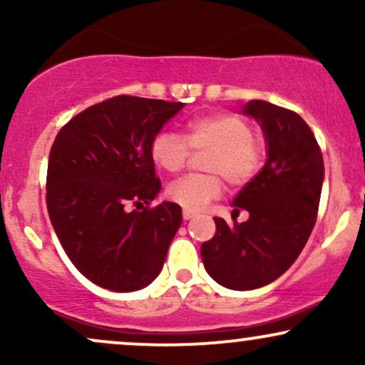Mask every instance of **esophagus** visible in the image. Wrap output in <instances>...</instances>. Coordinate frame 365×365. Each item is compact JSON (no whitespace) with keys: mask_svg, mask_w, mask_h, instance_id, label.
<instances>
[{"mask_svg":"<svg viewBox=\"0 0 365 365\" xmlns=\"http://www.w3.org/2000/svg\"><path fill=\"white\" fill-rule=\"evenodd\" d=\"M182 216H183V220L188 221V220H192V217L195 216V212H194V211H190V209H183Z\"/></svg>","mask_w":365,"mask_h":365,"instance_id":"34e87169","label":"esophagus"}]
</instances>
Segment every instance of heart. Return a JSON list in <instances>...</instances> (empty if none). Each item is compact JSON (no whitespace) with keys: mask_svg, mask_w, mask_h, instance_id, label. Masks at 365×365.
Returning <instances> with one entry per match:
<instances>
[{"mask_svg":"<svg viewBox=\"0 0 365 365\" xmlns=\"http://www.w3.org/2000/svg\"><path fill=\"white\" fill-rule=\"evenodd\" d=\"M190 149L209 153L202 159L206 175H187L166 188V195L178 206L199 211L223 190V177L232 187L249 183L259 173L264 159V144L254 135V127L245 116L216 113L188 120L183 137L175 132H159L150 142L154 165L166 173L185 168Z\"/></svg>","mask_w":365,"mask_h":365,"instance_id":"b5f03b06","label":"heart"}]
</instances>
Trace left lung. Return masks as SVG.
I'll list each match as a JSON object with an SVG mask.
<instances>
[{
  "label": "left lung",
  "instance_id": "left-lung-1",
  "mask_svg": "<svg viewBox=\"0 0 365 365\" xmlns=\"http://www.w3.org/2000/svg\"><path fill=\"white\" fill-rule=\"evenodd\" d=\"M244 113L267 144L264 168L232 202L233 216L245 209L249 220L228 226L215 217V237L200 247L209 276L232 290L261 288L295 262L316 225L324 180L319 144L295 111L255 99Z\"/></svg>",
  "mask_w": 365,
  "mask_h": 365
}]
</instances>
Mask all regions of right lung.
Returning a JSON list of instances; mask_svg holds the SVG:
<instances>
[{"instance_id":"1","label":"right lung","mask_w":365,"mask_h":365,"mask_svg":"<svg viewBox=\"0 0 365 365\" xmlns=\"http://www.w3.org/2000/svg\"><path fill=\"white\" fill-rule=\"evenodd\" d=\"M183 103L115 96L58 132L46 204L73 266L113 292H135L161 273L182 225V207L163 202L150 142Z\"/></svg>"}]
</instances>
